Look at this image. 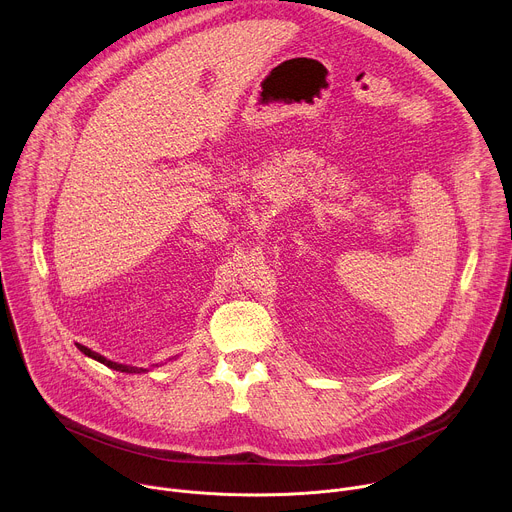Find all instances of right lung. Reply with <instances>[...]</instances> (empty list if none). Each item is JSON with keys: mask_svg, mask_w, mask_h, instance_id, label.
I'll return each instance as SVG.
<instances>
[{"mask_svg": "<svg viewBox=\"0 0 512 512\" xmlns=\"http://www.w3.org/2000/svg\"><path fill=\"white\" fill-rule=\"evenodd\" d=\"M77 346H79V350H81L83 354H87V356H91V358H95V360L103 362L105 367H109V369H115V371H121V373H141V371H143V369H137V367H125V364H119V362L107 360L105 356H101V354L93 352L91 348H87V346H83V344H77Z\"/></svg>", "mask_w": 512, "mask_h": 512, "instance_id": "right-lung-1", "label": "right lung"}]
</instances>
